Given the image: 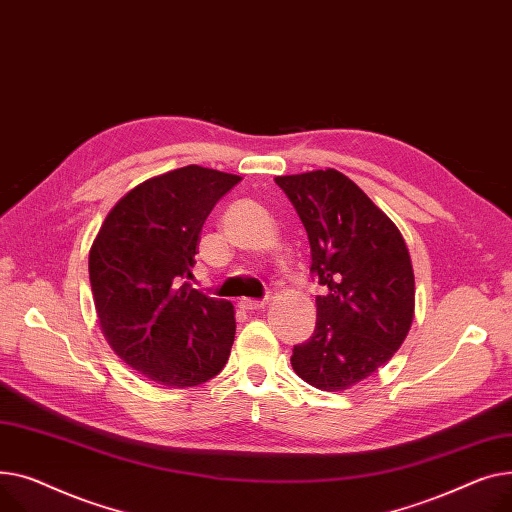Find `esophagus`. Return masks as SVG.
Instances as JSON below:
<instances>
[{
    "label": "esophagus",
    "mask_w": 512,
    "mask_h": 512,
    "mask_svg": "<svg viewBox=\"0 0 512 512\" xmlns=\"http://www.w3.org/2000/svg\"><path fill=\"white\" fill-rule=\"evenodd\" d=\"M266 304H268L266 299H242V302H239V308L246 312H254V310L266 308Z\"/></svg>",
    "instance_id": "34e87169"
}]
</instances>
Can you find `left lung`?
Wrapping results in <instances>:
<instances>
[{
    "instance_id": "1",
    "label": "left lung",
    "mask_w": 512,
    "mask_h": 512,
    "mask_svg": "<svg viewBox=\"0 0 512 512\" xmlns=\"http://www.w3.org/2000/svg\"><path fill=\"white\" fill-rule=\"evenodd\" d=\"M302 219L316 297L312 337L291 366L308 384L337 393L372 376L405 341L415 310L409 250L397 225L337 169L275 177Z\"/></svg>"
}]
</instances>
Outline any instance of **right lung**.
<instances>
[{
  "instance_id": "right-lung-1",
  "label": "right lung",
  "mask_w": 512,
  "mask_h": 512,
  "mask_svg": "<svg viewBox=\"0 0 512 512\" xmlns=\"http://www.w3.org/2000/svg\"><path fill=\"white\" fill-rule=\"evenodd\" d=\"M239 175L188 165L150 177L105 217L88 254L99 324L111 349L144 378L198 386L227 364L231 302L194 289L196 246Z\"/></svg>"
}]
</instances>
